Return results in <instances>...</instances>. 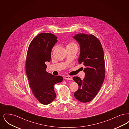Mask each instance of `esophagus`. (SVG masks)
Segmentation results:
<instances>
[{
	"instance_id": "1",
	"label": "esophagus",
	"mask_w": 129,
	"mask_h": 129,
	"mask_svg": "<svg viewBox=\"0 0 129 129\" xmlns=\"http://www.w3.org/2000/svg\"><path fill=\"white\" fill-rule=\"evenodd\" d=\"M64 78H65V79H67V80H73V78H72V76H69V75H67V76H65Z\"/></svg>"
}]
</instances>
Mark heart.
<instances>
[{"instance_id": "1", "label": "heart", "mask_w": 129, "mask_h": 129, "mask_svg": "<svg viewBox=\"0 0 129 129\" xmlns=\"http://www.w3.org/2000/svg\"><path fill=\"white\" fill-rule=\"evenodd\" d=\"M77 47V45L76 43L73 42H69L67 44V45H66V48H68V47ZM55 48V47H54L52 49V50H53Z\"/></svg>"}]
</instances>
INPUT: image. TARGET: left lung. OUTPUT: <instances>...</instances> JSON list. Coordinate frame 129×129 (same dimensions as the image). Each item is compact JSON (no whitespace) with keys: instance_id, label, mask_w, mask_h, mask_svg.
Listing matches in <instances>:
<instances>
[{"instance_id":"left-lung-1","label":"left lung","mask_w":129,"mask_h":129,"mask_svg":"<svg viewBox=\"0 0 129 129\" xmlns=\"http://www.w3.org/2000/svg\"><path fill=\"white\" fill-rule=\"evenodd\" d=\"M80 45L79 64L83 63L85 78L81 80L78 76L73 77L79 86L74 92L75 98L82 103L91 101L98 94L105 78V62L102 45L93 35L78 34L74 36Z\"/></svg>"}]
</instances>
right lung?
I'll list each match as a JSON object with an SVG mask.
<instances>
[{"mask_svg":"<svg viewBox=\"0 0 129 129\" xmlns=\"http://www.w3.org/2000/svg\"><path fill=\"white\" fill-rule=\"evenodd\" d=\"M57 37L50 33L38 34L31 41L27 52L25 71L34 97L43 104H48L56 97L55 85L63 79L46 72L45 62L51 60L52 49Z\"/></svg>","mask_w":129,"mask_h":129,"instance_id":"add662e5","label":"right lung"}]
</instances>
